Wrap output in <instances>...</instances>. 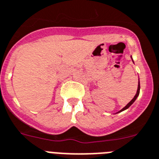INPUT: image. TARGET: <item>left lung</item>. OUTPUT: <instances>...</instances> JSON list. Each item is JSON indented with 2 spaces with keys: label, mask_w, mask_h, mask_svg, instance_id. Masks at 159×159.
<instances>
[{
  "label": "left lung",
  "mask_w": 159,
  "mask_h": 159,
  "mask_svg": "<svg viewBox=\"0 0 159 159\" xmlns=\"http://www.w3.org/2000/svg\"><path fill=\"white\" fill-rule=\"evenodd\" d=\"M140 81H139V82H138V88H137V91H136V94H135V96H134L133 99H132V100H131V101L129 102L128 104H126V106H125L124 108H123V109H121V110H120L119 112H117V113H120V112H122V111L126 110V109H128L129 107L131 106V104H133L134 102H135V100H136V98H137L138 96H139V94H140Z\"/></svg>",
  "instance_id": "8db88e82"
}]
</instances>
